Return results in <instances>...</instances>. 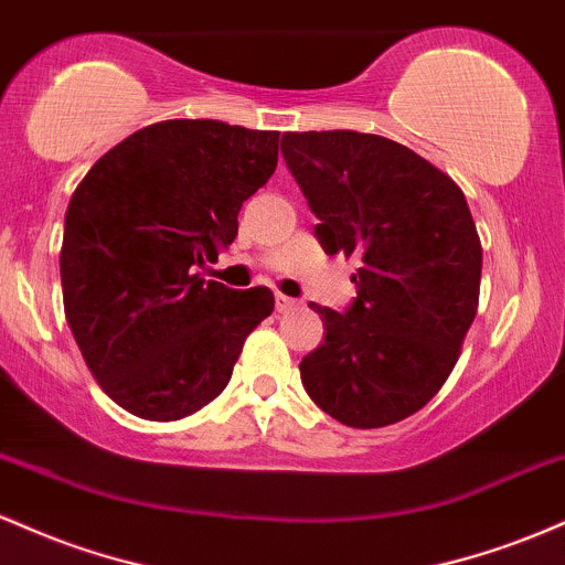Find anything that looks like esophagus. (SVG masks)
Returning a JSON list of instances; mask_svg holds the SVG:
<instances>
[{
	"instance_id": "34e87169",
	"label": "esophagus",
	"mask_w": 565,
	"mask_h": 565,
	"mask_svg": "<svg viewBox=\"0 0 565 565\" xmlns=\"http://www.w3.org/2000/svg\"><path fill=\"white\" fill-rule=\"evenodd\" d=\"M296 307H299V301H296V299H290V296H282V294H277L275 296V309H277V312H290V309H296Z\"/></svg>"
}]
</instances>
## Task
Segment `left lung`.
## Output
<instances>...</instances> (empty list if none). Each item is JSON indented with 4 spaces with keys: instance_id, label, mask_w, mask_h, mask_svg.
<instances>
[{
    "instance_id": "8db88e82",
    "label": "left lung",
    "mask_w": 565,
    "mask_h": 565,
    "mask_svg": "<svg viewBox=\"0 0 565 565\" xmlns=\"http://www.w3.org/2000/svg\"><path fill=\"white\" fill-rule=\"evenodd\" d=\"M280 146L322 250L360 258L344 312L309 303L326 341L301 360L303 390L347 427L403 422L446 384L478 312L483 250L465 192L371 132H285Z\"/></svg>"
}]
</instances>
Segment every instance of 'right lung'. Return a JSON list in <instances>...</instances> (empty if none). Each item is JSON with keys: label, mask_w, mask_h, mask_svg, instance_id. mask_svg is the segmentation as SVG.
<instances>
[{"label": "right lung", "mask_w": 565, "mask_h": 565, "mask_svg": "<svg viewBox=\"0 0 565 565\" xmlns=\"http://www.w3.org/2000/svg\"><path fill=\"white\" fill-rule=\"evenodd\" d=\"M275 130L168 119L87 170L63 221V309L106 395L175 422L224 392L245 339L275 309L258 285L232 290L194 266L237 237L243 202L277 168Z\"/></svg>", "instance_id": "right-lung-1"}]
</instances>
